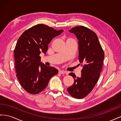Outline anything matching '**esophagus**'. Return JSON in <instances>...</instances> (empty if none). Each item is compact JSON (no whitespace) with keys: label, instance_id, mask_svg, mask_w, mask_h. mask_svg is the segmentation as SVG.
<instances>
[{"label":"esophagus","instance_id":"esophagus-1","mask_svg":"<svg viewBox=\"0 0 121 121\" xmlns=\"http://www.w3.org/2000/svg\"><path fill=\"white\" fill-rule=\"evenodd\" d=\"M59 73L61 74H64V73H66V72L63 70H59Z\"/></svg>","mask_w":121,"mask_h":121}]
</instances>
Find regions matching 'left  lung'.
I'll return each instance as SVG.
<instances>
[{"label": "left lung", "instance_id": "obj_1", "mask_svg": "<svg viewBox=\"0 0 121 121\" xmlns=\"http://www.w3.org/2000/svg\"><path fill=\"white\" fill-rule=\"evenodd\" d=\"M69 32L75 34L78 40L79 59L83 69L80 77H76L73 73H69L73 78L74 83L67 91L73 97L82 99L91 91L98 81L104 52L97 35L87 27L76 26Z\"/></svg>", "mask_w": 121, "mask_h": 121}]
</instances>
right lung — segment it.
I'll return each mask as SVG.
<instances>
[{"label":"right lung","mask_w":121,"mask_h":121,"mask_svg":"<svg viewBox=\"0 0 121 121\" xmlns=\"http://www.w3.org/2000/svg\"><path fill=\"white\" fill-rule=\"evenodd\" d=\"M63 32L39 24L26 30L18 39L14 51L16 77L28 93L41 92L52 77L58 73V69L40 62L39 55L41 52L45 54L52 40Z\"/></svg>","instance_id":"obj_1"}]
</instances>
